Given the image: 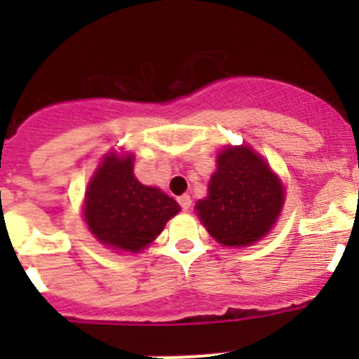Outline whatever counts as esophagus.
<instances>
[{"mask_svg":"<svg viewBox=\"0 0 359 359\" xmlns=\"http://www.w3.org/2000/svg\"><path fill=\"white\" fill-rule=\"evenodd\" d=\"M179 205H180V208L182 210H189V206H191V196L189 194H182V196H179Z\"/></svg>","mask_w":359,"mask_h":359,"instance_id":"34e87169","label":"esophagus"}]
</instances>
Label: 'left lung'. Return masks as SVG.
Here are the masks:
<instances>
[{
    "instance_id": "8db88e82",
    "label": "left lung",
    "mask_w": 359,
    "mask_h": 359,
    "mask_svg": "<svg viewBox=\"0 0 359 359\" xmlns=\"http://www.w3.org/2000/svg\"><path fill=\"white\" fill-rule=\"evenodd\" d=\"M283 186L247 146L226 147L217 158L208 196L196 205L203 226L226 247H247L266 236L283 206Z\"/></svg>"
}]
</instances>
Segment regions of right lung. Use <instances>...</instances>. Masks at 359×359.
I'll use <instances>...</instances> for the list:
<instances>
[{"mask_svg": "<svg viewBox=\"0 0 359 359\" xmlns=\"http://www.w3.org/2000/svg\"><path fill=\"white\" fill-rule=\"evenodd\" d=\"M180 206L158 187L133 175V158L106 156L97 168L85 198V219L100 243L139 252L156 240Z\"/></svg>", "mask_w": 359, "mask_h": 359, "instance_id": "add662e5", "label": "right lung"}]
</instances>
